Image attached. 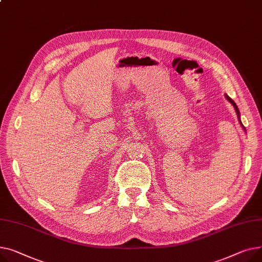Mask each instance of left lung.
Segmentation results:
<instances>
[{"mask_svg":"<svg viewBox=\"0 0 262 262\" xmlns=\"http://www.w3.org/2000/svg\"><path fill=\"white\" fill-rule=\"evenodd\" d=\"M225 97H226V99L230 102V103H232L233 105H234V107H235V110H236V113H237V115H238V117H239V120H240V113H239V109H238V106H237V104L235 103V101L232 99V98H230V97H228L227 95H225ZM240 124H241V121H240ZM242 125V124H241ZM242 127L244 128V126L242 125ZM245 129V128H244Z\"/></svg>","mask_w":262,"mask_h":262,"instance_id":"8db88e82","label":"left lung"}]
</instances>
